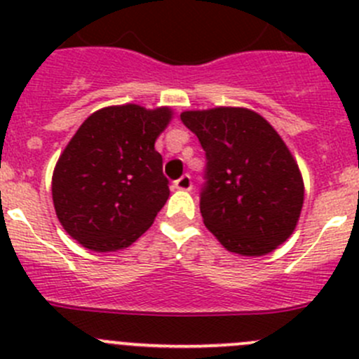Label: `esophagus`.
Listing matches in <instances>:
<instances>
[{
	"instance_id": "esophagus-1",
	"label": "esophagus",
	"mask_w": 359,
	"mask_h": 359,
	"mask_svg": "<svg viewBox=\"0 0 359 359\" xmlns=\"http://www.w3.org/2000/svg\"><path fill=\"white\" fill-rule=\"evenodd\" d=\"M173 186H175L177 189H180V191H191V187H193V182H191L189 173H184L182 177H179V179L173 182Z\"/></svg>"
}]
</instances>
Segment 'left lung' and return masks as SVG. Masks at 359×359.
Listing matches in <instances>:
<instances>
[{"instance_id":"1","label":"left lung","mask_w":359,"mask_h":359,"mask_svg":"<svg viewBox=\"0 0 359 359\" xmlns=\"http://www.w3.org/2000/svg\"><path fill=\"white\" fill-rule=\"evenodd\" d=\"M205 151L200 210L229 252L259 257L290 238L304 203L295 159L276 130L243 107L186 111Z\"/></svg>"}]
</instances>
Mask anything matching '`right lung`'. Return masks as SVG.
Wrapping results in <instances>:
<instances>
[{"instance_id": "obj_1", "label": "right lung", "mask_w": 359, "mask_h": 359, "mask_svg": "<svg viewBox=\"0 0 359 359\" xmlns=\"http://www.w3.org/2000/svg\"><path fill=\"white\" fill-rule=\"evenodd\" d=\"M168 107L112 106L85 119L60 154L52 179L57 217L93 252L126 248L146 233L170 196L154 149Z\"/></svg>"}]
</instances>
